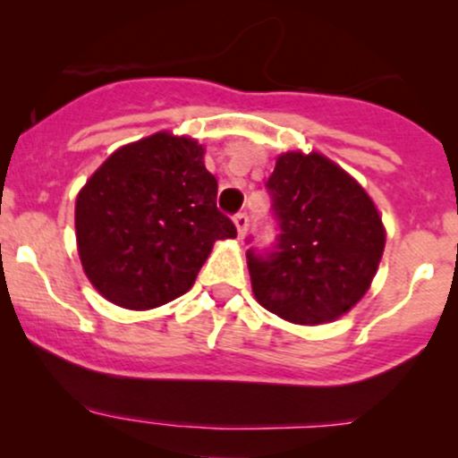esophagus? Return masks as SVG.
<instances>
[{"label": "esophagus", "instance_id": "1", "mask_svg": "<svg viewBox=\"0 0 458 458\" xmlns=\"http://www.w3.org/2000/svg\"><path fill=\"white\" fill-rule=\"evenodd\" d=\"M233 222L236 225V236H239V239H243V236L247 234V225H250V219H247V215L245 213L234 215Z\"/></svg>", "mask_w": 458, "mask_h": 458}]
</instances>
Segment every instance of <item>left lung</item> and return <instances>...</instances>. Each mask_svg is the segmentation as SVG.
Here are the masks:
<instances>
[{"label": "left lung", "mask_w": 458, "mask_h": 458, "mask_svg": "<svg viewBox=\"0 0 458 458\" xmlns=\"http://www.w3.org/2000/svg\"><path fill=\"white\" fill-rule=\"evenodd\" d=\"M267 187L282 234L269 259L247 254L256 301L295 325L344 317L383 259L379 208L349 172L317 150L277 155Z\"/></svg>", "instance_id": "8db88e82"}]
</instances>
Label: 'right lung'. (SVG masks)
<instances>
[{"mask_svg":"<svg viewBox=\"0 0 458 458\" xmlns=\"http://www.w3.org/2000/svg\"><path fill=\"white\" fill-rule=\"evenodd\" d=\"M204 152L196 138L159 131L114 150L79 189V260L114 306L141 312L185 295L215 241L236 236L215 207Z\"/></svg>","mask_w":458,"mask_h":458,"instance_id":"1","label":"right lung"}]
</instances>
